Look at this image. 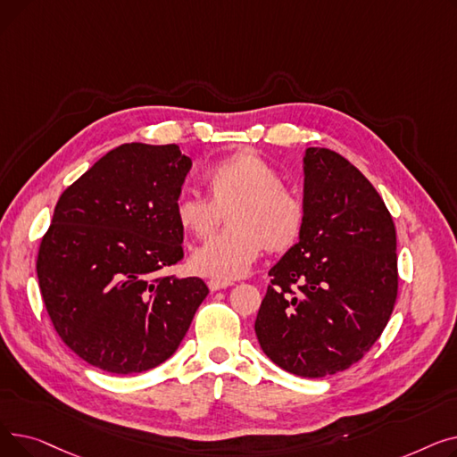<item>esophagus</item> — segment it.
Here are the masks:
<instances>
[{
	"mask_svg": "<svg viewBox=\"0 0 457 457\" xmlns=\"http://www.w3.org/2000/svg\"><path fill=\"white\" fill-rule=\"evenodd\" d=\"M207 285H209L211 291H220V289H226V287H231L233 283L231 281H220V279H211Z\"/></svg>",
	"mask_w": 457,
	"mask_h": 457,
	"instance_id": "obj_1",
	"label": "esophagus"
}]
</instances>
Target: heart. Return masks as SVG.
I'll return each mask as SVG.
<instances>
[{"label": "heart", "instance_id": "b5f03b06", "mask_svg": "<svg viewBox=\"0 0 457 457\" xmlns=\"http://www.w3.org/2000/svg\"><path fill=\"white\" fill-rule=\"evenodd\" d=\"M279 181V172L267 159L253 152H237L207 168V198H176V222L195 238H207L222 222V214L229 224L192 253V270L231 281L245 276L265 248L285 252L298 241L303 205Z\"/></svg>", "mask_w": 457, "mask_h": 457}]
</instances>
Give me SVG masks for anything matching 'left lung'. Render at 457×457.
<instances>
[{"mask_svg":"<svg viewBox=\"0 0 457 457\" xmlns=\"http://www.w3.org/2000/svg\"><path fill=\"white\" fill-rule=\"evenodd\" d=\"M303 228L270 269L257 341L283 370L324 378L346 370L393 313L396 229L372 183L328 148H305Z\"/></svg>","mask_w":457,"mask_h":457,"instance_id":"obj_1","label":"left lung"}]
</instances>
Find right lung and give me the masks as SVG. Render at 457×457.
<instances>
[{
  "mask_svg": "<svg viewBox=\"0 0 457 457\" xmlns=\"http://www.w3.org/2000/svg\"><path fill=\"white\" fill-rule=\"evenodd\" d=\"M190 166L176 144H122L61 195L37 276L59 337L88 365L164 363L209 295L200 278L161 276L183 257L174 202Z\"/></svg>",
  "mask_w": 457,
  "mask_h": 457,
  "instance_id": "1",
  "label": "right lung"
}]
</instances>
